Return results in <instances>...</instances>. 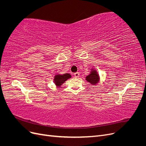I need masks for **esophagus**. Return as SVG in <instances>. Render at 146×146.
Returning a JSON list of instances; mask_svg holds the SVG:
<instances>
[{
  "label": "esophagus",
  "instance_id": "1",
  "mask_svg": "<svg viewBox=\"0 0 146 146\" xmlns=\"http://www.w3.org/2000/svg\"><path fill=\"white\" fill-rule=\"evenodd\" d=\"M74 76L76 77H78L79 76H80V74H79L78 72L74 73Z\"/></svg>",
  "mask_w": 146,
  "mask_h": 146
}]
</instances>
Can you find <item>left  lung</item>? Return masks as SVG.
<instances>
[{"instance_id":"8db88e82","label":"left lung","mask_w":146,"mask_h":146,"mask_svg":"<svg viewBox=\"0 0 146 146\" xmlns=\"http://www.w3.org/2000/svg\"><path fill=\"white\" fill-rule=\"evenodd\" d=\"M86 80L93 85H97L99 82L100 77L95 69H91L90 74L86 77Z\"/></svg>"}]
</instances>
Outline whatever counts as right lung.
Instances as JSON below:
<instances>
[{
	"instance_id": "add662e5",
	"label": "right lung",
	"mask_w": 146,
	"mask_h": 146,
	"mask_svg": "<svg viewBox=\"0 0 146 146\" xmlns=\"http://www.w3.org/2000/svg\"><path fill=\"white\" fill-rule=\"evenodd\" d=\"M70 77H71V76L68 73L64 74L62 75L56 74L54 78V82L57 87H60L62 85L63 83H64L68 79L70 78Z\"/></svg>"
}]
</instances>
